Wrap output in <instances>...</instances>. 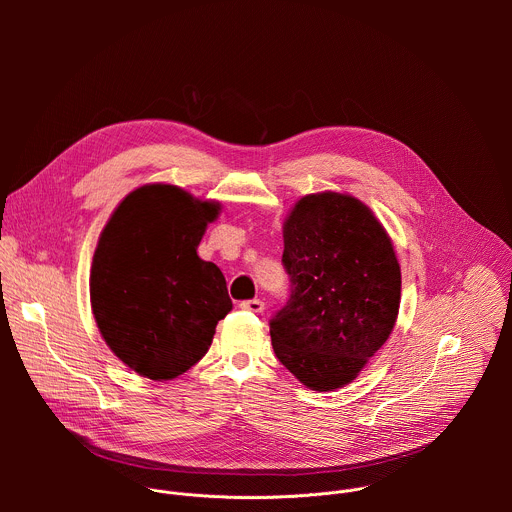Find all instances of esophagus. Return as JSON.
<instances>
[{"instance_id":"esophagus-1","label":"esophagus","mask_w":512,"mask_h":512,"mask_svg":"<svg viewBox=\"0 0 512 512\" xmlns=\"http://www.w3.org/2000/svg\"><path fill=\"white\" fill-rule=\"evenodd\" d=\"M243 310L253 312V314H263L265 312V302L263 300H247L241 304Z\"/></svg>"}]
</instances>
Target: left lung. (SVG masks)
<instances>
[{"label":"left lung","mask_w":512,"mask_h":512,"mask_svg":"<svg viewBox=\"0 0 512 512\" xmlns=\"http://www.w3.org/2000/svg\"><path fill=\"white\" fill-rule=\"evenodd\" d=\"M289 302L269 324L275 356L312 391L352 383L391 336L401 267L373 210L342 192L302 196L283 221Z\"/></svg>","instance_id":"1"}]
</instances>
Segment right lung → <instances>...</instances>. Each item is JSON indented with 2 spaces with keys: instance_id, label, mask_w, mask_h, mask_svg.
I'll return each mask as SVG.
<instances>
[{
  "instance_id": "obj_1",
  "label": "right lung",
  "mask_w": 512,
  "mask_h": 512,
  "mask_svg": "<svg viewBox=\"0 0 512 512\" xmlns=\"http://www.w3.org/2000/svg\"><path fill=\"white\" fill-rule=\"evenodd\" d=\"M218 214L221 202L156 182L129 192L101 231L89 279L93 316L139 377L184 375L233 310L223 271L196 253Z\"/></svg>"
}]
</instances>
